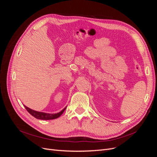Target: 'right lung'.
Here are the masks:
<instances>
[{
	"label": "right lung",
	"mask_w": 157,
	"mask_h": 157,
	"mask_svg": "<svg viewBox=\"0 0 157 157\" xmlns=\"http://www.w3.org/2000/svg\"><path fill=\"white\" fill-rule=\"evenodd\" d=\"M25 109H27V111L29 112L32 116L35 117L37 119H40V120H52V119H56V118L59 117L61 115H62L64 111L65 110V108H64L62 111H61L60 112L58 113H55V114H50V113H46L43 112H39V111H34L33 109L27 107L25 106Z\"/></svg>",
	"instance_id": "obj_1"
}]
</instances>
